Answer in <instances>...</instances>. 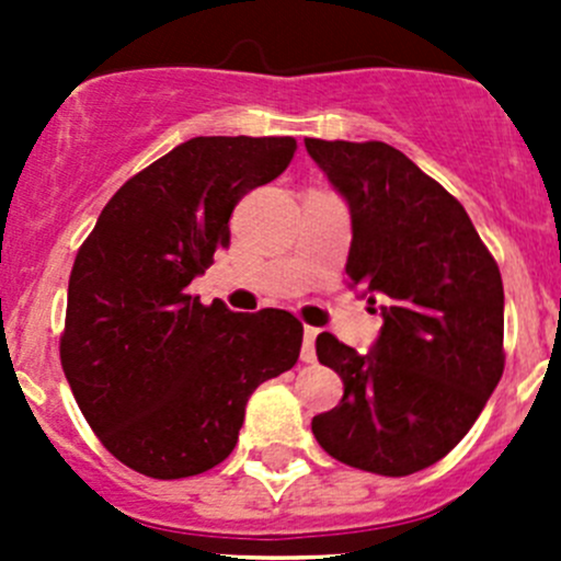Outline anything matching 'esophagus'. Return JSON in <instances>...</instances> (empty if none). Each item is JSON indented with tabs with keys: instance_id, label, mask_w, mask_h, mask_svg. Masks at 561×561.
Instances as JSON below:
<instances>
[{
	"instance_id": "obj_1",
	"label": "esophagus",
	"mask_w": 561,
	"mask_h": 561,
	"mask_svg": "<svg viewBox=\"0 0 561 561\" xmlns=\"http://www.w3.org/2000/svg\"><path fill=\"white\" fill-rule=\"evenodd\" d=\"M314 339H317V328H312V325L304 328V347H301V360H304V364H314V358H317Z\"/></svg>"
}]
</instances>
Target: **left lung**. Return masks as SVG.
Listing matches in <instances>:
<instances>
[{"label": "left lung", "mask_w": 561, "mask_h": 561, "mask_svg": "<svg viewBox=\"0 0 561 561\" xmlns=\"http://www.w3.org/2000/svg\"><path fill=\"white\" fill-rule=\"evenodd\" d=\"M353 225L347 279L382 317L371 353L331 333L317 358L344 396L312 417L328 456L404 478L448 456L505 369V293L461 203L393 146L307 138Z\"/></svg>", "instance_id": "1"}]
</instances>
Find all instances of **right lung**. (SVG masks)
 <instances>
[{"mask_svg":"<svg viewBox=\"0 0 561 561\" xmlns=\"http://www.w3.org/2000/svg\"><path fill=\"white\" fill-rule=\"evenodd\" d=\"M293 138H190L107 201L67 287L61 369L92 432L157 480L233 454L249 396L293 369L304 325L285 309L203 307L190 282L230 247V214L274 181Z\"/></svg>","mask_w":561,"mask_h":561,"instance_id":"obj_1","label":"right lung"}]
</instances>
